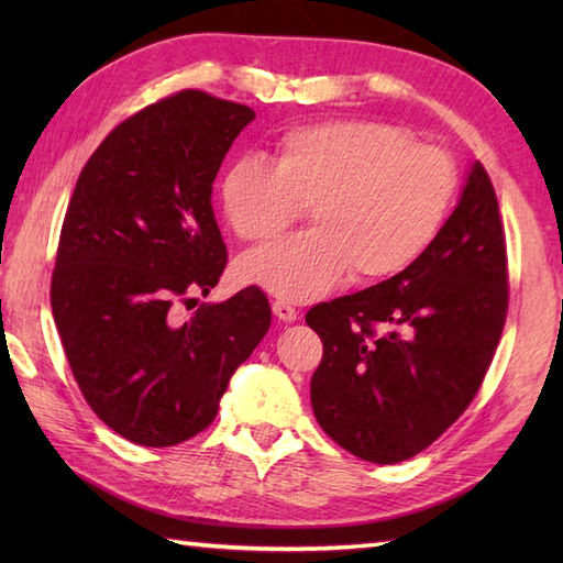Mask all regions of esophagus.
<instances>
[{"label":"esophagus","mask_w":563,"mask_h":563,"mask_svg":"<svg viewBox=\"0 0 563 563\" xmlns=\"http://www.w3.org/2000/svg\"><path fill=\"white\" fill-rule=\"evenodd\" d=\"M273 314L278 317V321H295L297 319V309L292 305H288V302L275 300L273 302Z\"/></svg>","instance_id":"34e87169"}]
</instances>
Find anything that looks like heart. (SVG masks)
Here are the masks:
<instances>
[{"mask_svg":"<svg viewBox=\"0 0 563 563\" xmlns=\"http://www.w3.org/2000/svg\"><path fill=\"white\" fill-rule=\"evenodd\" d=\"M457 194L448 152L411 142L379 121L292 128L266 162L239 159L220 181V208L244 242H266L307 206L314 227L249 251L236 275L290 302L329 292L345 275L361 283L399 275L435 242Z\"/></svg>","mask_w":563,"mask_h":563,"instance_id":"obj_1","label":"heart"}]
</instances>
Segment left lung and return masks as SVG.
<instances>
[{
	"mask_svg": "<svg viewBox=\"0 0 563 563\" xmlns=\"http://www.w3.org/2000/svg\"><path fill=\"white\" fill-rule=\"evenodd\" d=\"M508 312L496 190L474 162L457 208L413 266L307 312L324 355L312 409L355 457L397 464L426 450L479 391Z\"/></svg>",
	"mask_w": 563,
	"mask_h": 563,
	"instance_id": "1",
	"label": "left lung"
}]
</instances>
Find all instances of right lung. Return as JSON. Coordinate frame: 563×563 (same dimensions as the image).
<instances>
[{
	"label": "right lung",
	"instance_id": "obj_1",
	"mask_svg": "<svg viewBox=\"0 0 563 563\" xmlns=\"http://www.w3.org/2000/svg\"><path fill=\"white\" fill-rule=\"evenodd\" d=\"M249 106L186 89L111 130L77 178L59 232L53 317L101 421L145 448L206 430L234 369L271 327L256 285L196 305L227 266L212 181Z\"/></svg>",
	"mask_w": 563,
	"mask_h": 563
}]
</instances>
